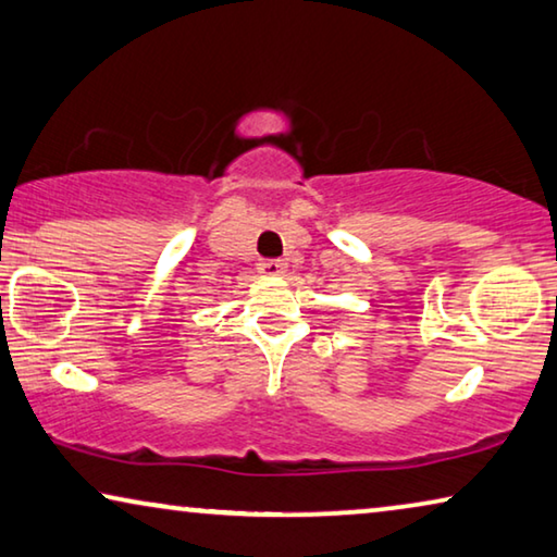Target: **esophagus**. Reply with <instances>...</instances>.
<instances>
[{"instance_id": "34e87169", "label": "esophagus", "mask_w": 557, "mask_h": 557, "mask_svg": "<svg viewBox=\"0 0 557 557\" xmlns=\"http://www.w3.org/2000/svg\"><path fill=\"white\" fill-rule=\"evenodd\" d=\"M259 269L263 276H284L288 267L281 259H267V261H261Z\"/></svg>"}]
</instances>
